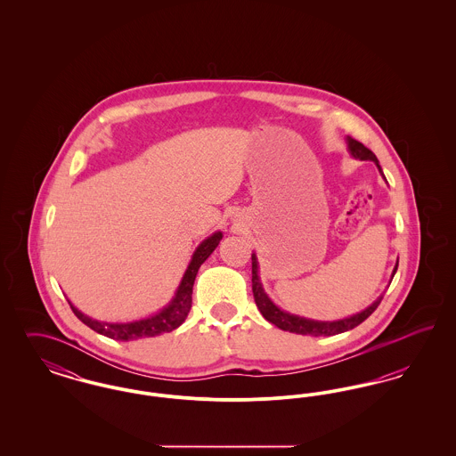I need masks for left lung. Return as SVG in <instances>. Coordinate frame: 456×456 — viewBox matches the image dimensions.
I'll list each match as a JSON object with an SVG mask.
<instances>
[{
    "label": "left lung",
    "mask_w": 456,
    "mask_h": 456,
    "mask_svg": "<svg viewBox=\"0 0 456 456\" xmlns=\"http://www.w3.org/2000/svg\"><path fill=\"white\" fill-rule=\"evenodd\" d=\"M348 149H350V153L355 159L376 162L378 169L381 171L376 155L370 152L368 147H364L361 142H357L354 138H348ZM251 260H253V279H251V282H253V296H255V303L258 305L263 318L268 320L272 325L279 326L281 330L290 331V333L311 335V337H330V335L344 333V331H348V330L361 325L364 320H368L369 316L376 311V307L381 303V299H383V296H381L378 301L370 304L368 309H364L362 313H359L355 316H350V318H346V320H340V322H326L325 323V322H313V320L299 318V316L283 313L282 309H279L275 304L268 299V296L265 294V290L261 287L260 277H258V261H256V256L253 255ZM396 268H398V265L395 266V272H396ZM395 272H393V275H395Z\"/></svg>",
    "instance_id": "left-lung-1"
}]
</instances>
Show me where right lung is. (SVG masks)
Instances as JSON below:
<instances>
[{
    "label": "right lung",
    "mask_w": 456,
    "mask_h": 456,
    "mask_svg": "<svg viewBox=\"0 0 456 456\" xmlns=\"http://www.w3.org/2000/svg\"><path fill=\"white\" fill-rule=\"evenodd\" d=\"M220 239H222V232H216L214 236L205 239L198 246V249L193 255V260L190 263L173 301L152 318L140 320V322H134V323H101L97 320H92L86 314H82L75 305L69 304V307L82 323H86L94 331H97L104 337H109V338H114V340L130 342V340H138V338H145V337H157V335L173 331L177 326L183 325V322L186 320V316L191 309V294H193L196 273H198L201 263L207 260L212 255V251L217 248Z\"/></svg>",
    "instance_id": "add662e5"
}]
</instances>
